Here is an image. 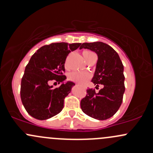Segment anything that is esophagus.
Masks as SVG:
<instances>
[{
	"label": "esophagus",
	"instance_id": "esophagus-1",
	"mask_svg": "<svg viewBox=\"0 0 153 153\" xmlns=\"http://www.w3.org/2000/svg\"><path fill=\"white\" fill-rule=\"evenodd\" d=\"M85 88H86V87H85Z\"/></svg>",
	"mask_w": 153,
	"mask_h": 153
}]
</instances>
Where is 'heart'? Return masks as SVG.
Wrapping results in <instances>:
<instances>
[{"mask_svg":"<svg viewBox=\"0 0 153 153\" xmlns=\"http://www.w3.org/2000/svg\"><path fill=\"white\" fill-rule=\"evenodd\" d=\"M94 53L90 51H84L83 52V56L85 60H87L88 58L89 57L91 54ZM67 67V64H65ZM91 78V74L88 72H72L68 75V79L70 81L78 83L80 84H83L86 83L89 78Z\"/></svg>","mask_w":153,"mask_h":153,"instance_id":"obj_1","label":"heart"}]
</instances>
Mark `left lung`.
Here are the masks:
<instances>
[{
	"mask_svg": "<svg viewBox=\"0 0 153 153\" xmlns=\"http://www.w3.org/2000/svg\"><path fill=\"white\" fill-rule=\"evenodd\" d=\"M82 48L97 53V66L91 82L96 89L99 84H102V88L99 92L93 89L86 90V97L81 101V108L83 113L92 118L107 120L117 113L123 102L125 90L123 62L118 53L105 43H83L80 49Z\"/></svg>",
	"mask_w": 153,
	"mask_h": 153,
	"instance_id": "obj_1",
	"label": "left lung"
}]
</instances>
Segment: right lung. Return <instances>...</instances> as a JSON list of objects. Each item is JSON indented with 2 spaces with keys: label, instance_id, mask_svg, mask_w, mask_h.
<instances>
[{
  "label": "right lung",
  "instance_id": "add662e5",
  "mask_svg": "<svg viewBox=\"0 0 153 153\" xmlns=\"http://www.w3.org/2000/svg\"><path fill=\"white\" fill-rule=\"evenodd\" d=\"M80 45L81 43H52L40 48L31 56L21 80L20 97L26 111L33 118L48 120L62 111L64 98L75 83L67 81L55 89L49 83H60L67 78L64 74L67 56Z\"/></svg>",
  "mask_w": 153,
  "mask_h": 153
}]
</instances>
